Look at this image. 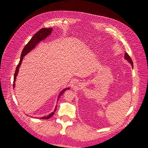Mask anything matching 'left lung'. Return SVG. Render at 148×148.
Instances as JSON below:
<instances>
[{
  "instance_id": "8db88e82",
  "label": "left lung",
  "mask_w": 148,
  "mask_h": 148,
  "mask_svg": "<svg viewBox=\"0 0 148 148\" xmlns=\"http://www.w3.org/2000/svg\"><path fill=\"white\" fill-rule=\"evenodd\" d=\"M124 58H125V59L127 60L129 62V63L132 65V67L133 68V61H132L131 59L130 58V57L129 56V55H128V54L127 53H125V56H124Z\"/></svg>"
}]
</instances>
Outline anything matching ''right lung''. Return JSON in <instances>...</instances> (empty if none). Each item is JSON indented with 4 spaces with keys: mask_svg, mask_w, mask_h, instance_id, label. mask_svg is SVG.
Here are the masks:
<instances>
[{
    "mask_svg": "<svg viewBox=\"0 0 148 148\" xmlns=\"http://www.w3.org/2000/svg\"><path fill=\"white\" fill-rule=\"evenodd\" d=\"M52 30H53L52 28H42L41 29H40V30L38 31V32L32 37V38L30 39V40L29 41V42L25 46L24 49H23V51L21 52L20 62H19V63H18V65H17V66L16 68V69H15V72L14 77L13 88H15V80H16V77H17V76L18 75V71H19V68H20V66L21 65V62L23 61V57H25L27 53H29L31 50H32L39 42H40L41 41L45 40V39L47 37L49 36V35H50L51 34ZM70 89V88H66L62 90L60 92V94L58 95V101L59 100V98H60V97L61 95H62V94H63L65 92V91L68 90V89ZM56 109H57V106H56L55 108H54V111L53 112H51L48 116H43V117H41L40 118L42 119H48L50 118L51 116L54 114V112H56ZM36 118V117H35V118ZM36 118H38L37 117Z\"/></svg>",
    "mask_w": 148,
    "mask_h": 148,
    "instance_id": "add662e5",
    "label": "right lung"
}]
</instances>
